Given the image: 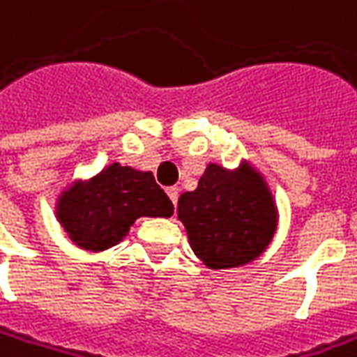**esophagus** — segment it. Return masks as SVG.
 I'll return each mask as SVG.
<instances>
[{
	"label": "esophagus",
	"instance_id": "1",
	"mask_svg": "<svg viewBox=\"0 0 357 357\" xmlns=\"http://www.w3.org/2000/svg\"><path fill=\"white\" fill-rule=\"evenodd\" d=\"M167 195H169V199H172V203L174 205H178V199H179V190L174 185V188H167Z\"/></svg>",
	"mask_w": 357,
	"mask_h": 357
}]
</instances>
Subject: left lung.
<instances>
[{
    "mask_svg": "<svg viewBox=\"0 0 357 357\" xmlns=\"http://www.w3.org/2000/svg\"><path fill=\"white\" fill-rule=\"evenodd\" d=\"M193 252L211 268L241 266L257 259L277 229L271 191L255 174H231L209 164L195 191L178 203Z\"/></svg>",
    "mask_w": 357,
    "mask_h": 357,
    "instance_id": "1",
    "label": "left lung"
}]
</instances>
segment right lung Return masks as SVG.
<instances>
[{
    "label": "right lung",
    "instance_id": "1",
    "mask_svg": "<svg viewBox=\"0 0 357 357\" xmlns=\"http://www.w3.org/2000/svg\"><path fill=\"white\" fill-rule=\"evenodd\" d=\"M174 203L152 172L112 164L84 185L61 197L56 217L82 249L105 251L126 237L138 217H169Z\"/></svg>",
    "mask_w": 357,
    "mask_h": 357
}]
</instances>
